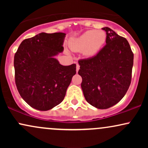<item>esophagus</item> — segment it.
Segmentation results:
<instances>
[{
  "label": "esophagus",
  "instance_id": "obj_1",
  "mask_svg": "<svg viewBox=\"0 0 148 148\" xmlns=\"http://www.w3.org/2000/svg\"><path fill=\"white\" fill-rule=\"evenodd\" d=\"M80 69V66L79 64H76V72H78V71Z\"/></svg>",
  "mask_w": 148,
  "mask_h": 148
}]
</instances>
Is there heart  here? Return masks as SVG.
I'll return each mask as SVG.
<instances>
[{"instance_id": "obj_1", "label": "heart", "mask_w": 148, "mask_h": 148, "mask_svg": "<svg viewBox=\"0 0 148 148\" xmlns=\"http://www.w3.org/2000/svg\"><path fill=\"white\" fill-rule=\"evenodd\" d=\"M106 40V34L103 30H88L69 43L74 51H83L84 56L92 57L97 55Z\"/></svg>"}]
</instances>
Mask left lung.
Segmentation results:
<instances>
[{
	"instance_id": "obj_1",
	"label": "left lung",
	"mask_w": 148,
	"mask_h": 148,
	"mask_svg": "<svg viewBox=\"0 0 148 148\" xmlns=\"http://www.w3.org/2000/svg\"><path fill=\"white\" fill-rule=\"evenodd\" d=\"M106 45L95 56L79 61L81 89L90 104L106 109L120 101L128 90L132 79L134 54L125 38L108 27Z\"/></svg>"
}]
</instances>
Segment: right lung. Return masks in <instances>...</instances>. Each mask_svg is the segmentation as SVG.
I'll use <instances>...</instances> for the list:
<instances>
[{"label":"right lung","instance_id":"right-lung-1","mask_svg":"<svg viewBox=\"0 0 148 148\" xmlns=\"http://www.w3.org/2000/svg\"><path fill=\"white\" fill-rule=\"evenodd\" d=\"M65 35L41 33L23 40L14 55L18 92L29 106L39 111H48L62 102L76 74V64L64 66L56 58L63 51Z\"/></svg>","mask_w":148,"mask_h":148}]
</instances>
